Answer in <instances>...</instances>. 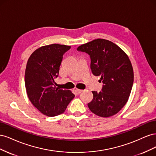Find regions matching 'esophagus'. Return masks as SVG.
<instances>
[{
    "label": "esophagus",
    "instance_id": "34e87169",
    "mask_svg": "<svg viewBox=\"0 0 156 156\" xmlns=\"http://www.w3.org/2000/svg\"><path fill=\"white\" fill-rule=\"evenodd\" d=\"M75 92H76V93L77 94H79L81 92H83V90H81V89H78V88H76L75 89Z\"/></svg>",
    "mask_w": 156,
    "mask_h": 156
}]
</instances>
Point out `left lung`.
I'll use <instances>...</instances> for the list:
<instances>
[{
  "instance_id": "8db88e82",
  "label": "left lung",
  "mask_w": 156,
  "mask_h": 156,
  "mask_svg": "<svg viewBox=\"0 0 156 156\" xmlns=\"http://www.w3.org/2000/svg\"><path fill=\"white\" fill-rule=\"evenodd\" d=\"M78 51L88 53L95 76H100L102 92L92 91L94 98L89 109L100 117L119 112L128 101L133 84V69L128 56L113 42L98 38L81 45Z\"/></svg>"
}]
</instances>
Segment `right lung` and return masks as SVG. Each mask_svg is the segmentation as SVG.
<instances>
[{
  "instance_id": "add662e5",
  "label": "right lung",
  "mask_w": 156,
  "mask_h": 156,
  "mask_svg": "<svg viewBox=\"0 0 156 156\" xmlns=\"http://www.w3.org/2000/svg\"><path fill=\"white\" fill-rule=\"evenodd\" d=\"M71 46L51 44L35 50L27 61L25 73L27 94L37 110L48 116L64 113L75 95L55 87L63 55Z\"/></svg>"
}]
</instances>
